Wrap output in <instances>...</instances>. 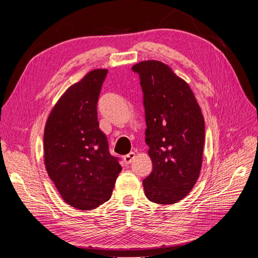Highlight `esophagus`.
<instances>
[{
    "label": "esophagus",
    "mask_w": 258,
    "mask_h": 258,
    "mask_svg": "<svg viewBox=\"0 0 258 258\" xmlns=\"http://www.w3.org/2000/svg\"><path fill=\"white\" fill-rule=\"evenodd\" d=\"M135 157H136V154L134 152H130L126 156H123V160H124V162L127 163V165H129V163H131L132 160L135 159Z\"/></svg>",
    "instance_id": "1"
}]
</instances>
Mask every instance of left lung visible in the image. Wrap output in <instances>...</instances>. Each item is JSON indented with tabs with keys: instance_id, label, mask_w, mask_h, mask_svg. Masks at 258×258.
Masks as SVG:
<instances>
[{
	"instance_id": "8db88e82",
	"label": "left lung",
	"mask_w": 258,
	"mask_h": 258,
	"mask_svg": "<svg viewBox=\"0 0 258 258\" xmlns=\"http://www.w3.org/2000/svg\"><path fill=\"white\" fill-rule=\"evenodd\" d=\"M139 75L145 111V142L153 162L143 179L148 200L171 205L182 200L196 184L202 165L205 120L185 81L160 61L132 67Z\"/></svg>"
}]
</instances>
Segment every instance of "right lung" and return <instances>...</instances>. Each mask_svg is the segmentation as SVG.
<instances>
[{
    "label": "right lung",
    "instance_id": "1",
    "mask_svg": "<svg viewBox=\"0 0 258 258\" xmlns=\"http://www.w3.org/2000/svg\"><path fill=\"white\" fill-rule=\"evenodd\" d=\"M107 70H93L52 108L44 131L47 173L68 205L92 210L112 196L121 171L99 129L98 100Z\"/></svg>",
    "mask_w": 258,
    "mask_h": 258
}]
</instances>
